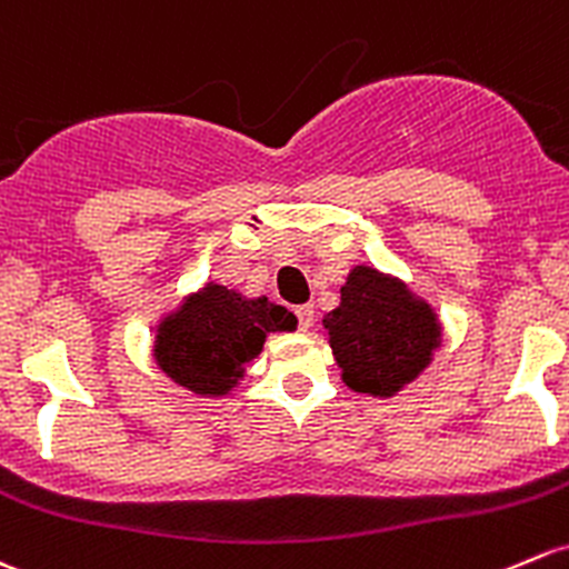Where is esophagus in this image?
Listing matches in <instances>:
<instances>
[{
  "instance_id": "1",
  "label": "esophagus",
  "mask_w": 569,
  "mask_h": 569,
  "mask_svg": "<svg viewBox=\"0 0 569 569\" xmlns=\"http://www.w3.org/2000/svg\"><path fill=\"white\" fill-rule=\"evenodd\" d=\"M295 316H297V321H300V330L302 332H308L310 327H313V308H310V305H300V308L295 310Z\"/></svg>"
}]
</instances>
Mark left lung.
Wrapping results in <instances>:
<instances>
[{"label":"left lung","mask_w":569,"mask_h":569,"mask_svg":"<svg viewBox=\"0 0 569 569\" xmlns=\"http://www.w3.org/2000/svg\"><path fill=\"white\" fill-rule=\"evenodd\" d=\"M325 327L346 385L379 398L415 381L439 346L433 310L415 300L403 283L370 267L351 269Z\"/></svg>","instance_id":"obj_1"}]
</instances>
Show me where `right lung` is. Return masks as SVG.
Instances as JSON below:
<instances>
[{"label": "right lung", "instance_id": "obj_1", "mask_svg": "<svg viewBox=\"0 0 569 569\" xmlns=\"http://www.w3.org/2000/svg\"><path fill=\"white\" fill-rule=\"evenodd\" d=\"M295 327V316L267 297L244 300L209 283L160 325L154 360L190 392L223 395L259 357L269 332Z\"/></svg>", "mask_w": 569, "mask_h": 569}]
</instances>
